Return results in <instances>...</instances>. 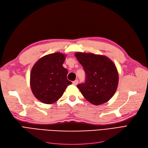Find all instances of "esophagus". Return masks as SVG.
<instances>
[{
	"label": "esophagus",
	"instance_id": "obj_1",
	"mask_svg": "<svg viewBox=\"0 0 148 148\" xmlns=\"http://www.w3.org/2000/svg\"><path fill=\"white\" fill-rule=\"evenodd\" d=\"M78 81L77 79H76V80H75L74 82H73V84H74V85H77L78 84Z\"/></svg>",
	"mask_w": 148,
	"mask_h": 148
}]
</instances>
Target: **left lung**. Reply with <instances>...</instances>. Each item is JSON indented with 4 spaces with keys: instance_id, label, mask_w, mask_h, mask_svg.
<instances>
[{
    "instance_id": "left-lung-1",
    "label": "left lung",
    "mask_w": 148,
    "mask_h": 148,
    "mask_svg": "<svg viewBox=\"0 0 148 148\" xmlns=\"http://www.w3.org/2000/svg\"><path fill=\"white\" fill-rule=\"evenodd\" d=\"M75 57L86 73L85 82L77 85L82 95L94 105H101L114 96L119 74L114 62L104 56L77 52Z\"/></svg>"
}]
</instances>
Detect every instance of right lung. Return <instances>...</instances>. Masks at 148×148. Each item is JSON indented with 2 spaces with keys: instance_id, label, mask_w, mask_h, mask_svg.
Masks as SVG:
<instances>
[{
  "instance_id": "add662e5",
  "label": "right lung",
  "mask_w": 148,
  "mask_h": 148,
  "mask_svg": "<svg viewBox=\"0 0 148 148\" xmlns=\"http://www.w3.org/2000/svg\"><path fill=\"white\" fill-rule=\"evenodd\" d=\"M65 56L56 52L41 57L31 69L30 86L34 96L47 104H53L72 84L67 79L68 70L62 64Z\"/></svg>"
}]
</instances>
